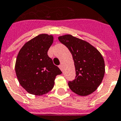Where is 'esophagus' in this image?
<instances>
[{
  "label": "esophagus",
  "mask_w": 121,
  "mask_h": 121,
  "mask_svg": "<svg viewBox=\"0 0 121 121\" xmlns=\"http://www.w3.org/2000/svg\"><path fill=\"white\" fill-rule=\"evenodd\" d=\"M59 67L60 69L62 71H63V67H62V64H60V65H59Z\"/></svg>",
  "instance_id": "1"
}]
</instances>
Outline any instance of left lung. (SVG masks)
<instances>
[{
	"mask_svg": "<svg viewBox=\"0 0 121 121\" xmlns=\"http://www.w3.org/2000/svg\"><path fill=\"white\" fill-rule=\"evenodd\" d=\"M58 38L69 49L74 62L76 78L69 81L70 89L80 96L94 92L104 76L105 62L102 54L88 42L71 35Z\"/></svg>",
	"mask_w": 121,
	"mask_h": 121,
	"instance_id": "1",
	"label": "left lung"
}]
</instances>
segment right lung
I'll list each match as a JSON object with an SVG mask.
<instances>
[{
  "instance_id": "obj_1",
  "label": "right lung",
  "mask_w": 121,
  "mask_h": 121,
  "mask_svg": "<svg viewBox=\"0 0 121 121\" xmlns=\"http://www.w3.org/2000/svg\"><path fill=\"white\" fill-rule=\"evenodd\" d=\"M53 41L52 35H39L22 46L17 56V78L30 94L39 96L52 90L56 76L62 73L47 55Z\"/></svg>"
}]
</instances>
